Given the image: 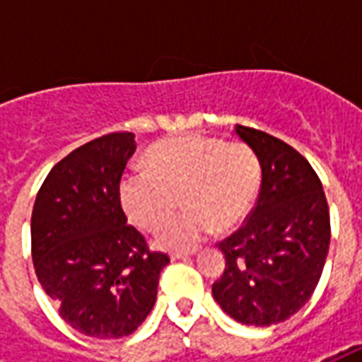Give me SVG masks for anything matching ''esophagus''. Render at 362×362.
<instances>
[{"label":"esophagus","instance_id":"34e87169","mask_svg":"<svg viewBox=\"0 0 362 362\" xmlns=\"http://www.w3.org/2000/svg\"><path fill=\"white\" fill-rule=\"evenodd\" d=\"M197 250H180V252H173L170 254V258L173 259H182V258H188V256H194Z\"/></svg>","mask_w":362,"mask_h":362}]
</instances>
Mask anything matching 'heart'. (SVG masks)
Here are the masks:
<instances>
[{
    "instance_id": "1",
    "label": "heart",
    "mask_w": 362,
    "mask_h": 362,
    "mask_svg": "<svg viewBox=\"0 0 362 362\" xmlns=\"http://www.w3.org/2000/svg\"><path fill=\"white\" fill-rule=\"evenodd\" d=\"M262 180L258 155L244 143H223L184 135L151 151L147 166H134L122 178V205L135 227L155 233L177 209L178 220L157 235L165 248H189L213 228L235 227L250 209Z\"/></svg>"
}]
</instances>
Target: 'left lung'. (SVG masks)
Segmentation results:
<instances>
[{
    "label": "left lung",
    "mask_w": 362,
    "mask_h": 362,
    "mask_svg": "<svg viewBox=\"0 0 362 362\" xmlns=\"http://www.w3.org/2000/svg\"><path fill=\"white\" fill-rule=\"evenodd\" d=\"M262 165L256 205L236 233L221 240L225 272L213 298L246 326L285 322L308 303L329 248V209L310 163L277 137L236 126Z\"/></svg>",
    "instance_id": "left-lung-1"
}]
</instances>
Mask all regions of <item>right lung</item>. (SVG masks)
I'll return each mask as SVG.
<instances>
[{"label":"right lung","instance_id":"right-lung-1","mask_svg":"<svg viewBox=\"0 0 362 362\" xmlns=\"http://www.w3.org/2000/svg\"><path fill=\"white\" fill-rule=\"evenodd\" d=\"M135 135L116 132L71 151L36 194L30 243L36 277L59 316L81 334H134L157 300L170 258L153 252L119 202Z\"/></svg>","mask_w":362,"mask_h":362}]
</instances>
